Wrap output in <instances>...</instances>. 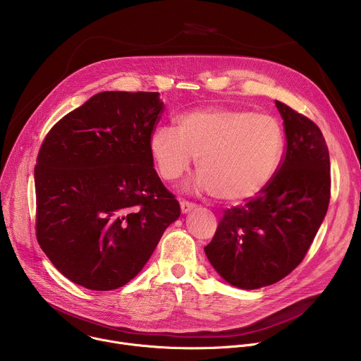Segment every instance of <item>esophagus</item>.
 <instances>
[{"instance_id":"esophagus-1","label":"esophagus","mask_w":361,"mask_h":361,"mask_svg":"<svg viewBox=\"0 0 361 361\" xmlns=\"http://www.w3.org/2000/svg\"><path fill=\"white\" fill-rule=\"evenodd\" d=\"M180 207H181V213L187 214V213H190L191 210L195 209V204L191 202V201H187V200H181L180 201Z\"/></svg>"}]
</instances>
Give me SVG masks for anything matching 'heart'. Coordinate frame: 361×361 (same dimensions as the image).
Returning <instances> with one entry per match:
<instances>
[{
	"label": "heart",
	"instance_id": "heart-1",
	"mask_svg": "<svg viewBox=\"0 0 361 361\" xmlns=\"http://www.w3.org/2000/svg\"><path fill=\"white\" fill-rule=\"evenodd\" d=\"M284 131L271 116L209 107L176 118V130L159 127L149 154L161 178L174 181L197 159V185L227 202L260 194L274 178L284 154Z\"/></svg>",
	"mask_w": 361,
	"mask_h": 361
}]
</instances>
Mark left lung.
Returning <instances> with one entry per match:
<instances>
[{
    "mask_svg": "<svg viewBox=\"0 0 361 361\" xmlns=\"http://www.w3.org/2000/svg\"><path fill=\"white\" fill-rule=\"evenodd\" d=\"M286 151L270 184L244 205L227 209L205 255L231 286L245 290L288 276L310 248L330 202V157L320 128L276 101Z\"/></svg>",
    "mask_w": 361,
    "mask_h": 361,
    "instance_id": "1",
    "label": "left lung"
}]
</instances>
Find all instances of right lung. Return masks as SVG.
Instances as JSON below:
<instances>
[{
    "instance_id": "add662e5",
    "label": "right lung",
    "mask_w": 361,
    "mask_h": 361,
    "mask_svg": "<svg viewBox=\"0 0 361 361\" xmlns=\"http://www.w3.org/2000/svg\"><path fill=\"white\" fill-rule=\"evenodd\" d=\"M163 111L159 92L104 91L45 135L34 170L37 240L73 283L123 287L180 217L149 154Z\"/></svg>"
}]
</instances>
